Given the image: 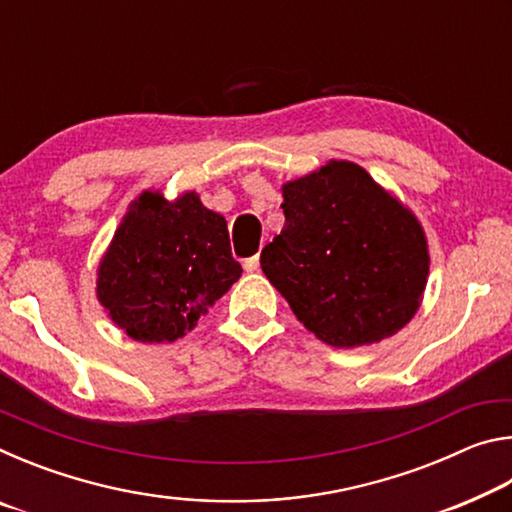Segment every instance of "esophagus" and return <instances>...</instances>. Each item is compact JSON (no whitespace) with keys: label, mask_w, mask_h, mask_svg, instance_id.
<instances>
[{"label":"esophagus","mask_w":512,"mask_h":512,"mask_svg":"<svg viewBox=\"0 0 512 512\" xmlns=\"http://www.w3.org/2000/svg\"><path fill=\"white\" fill-rule=\"evenodd\" d=\"M244 268L248 273H255V271H259V257L257 255H253V257H248L246 262H244Z\"/></svg>","instance_id":"obj_1"}]
</instances>
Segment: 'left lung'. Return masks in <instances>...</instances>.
<instances>
[{
	"instance_id": "1",
	"label": "left lung",
	"mask_w": 512,
	"mask_h": 512,
	"mask_svg": "<svg viewBox=\"0 0 512 512\" xmlns=\"http://www.w3.org/2000/svg\"><path fill=\"white\" fill-rule=\"evenodd\" d=\"M284 228L262 271L309 332L334 348L393 336L420 307L427 237L359 164L332 160L282 187Z\"/></svg>"
}]
</instances>
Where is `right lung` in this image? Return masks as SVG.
Instances as JSON below:
<instances>
[{
    "mask_svg": "<svg viewBox=\"0 0 512 512\" xmlns=\"http://www.w3.org/2000/svg\"><path fill=\"white\" fill-rule=\"evenodd\" d=\"M241 277L228 225L196 192H144L99 264L97 296L135 341H176Z\"/></svg>",
    "mask_w": 512,
    "mask_h": 512,
    "instance_id": "1",
    "label": "right lung"
}]
</instances>
